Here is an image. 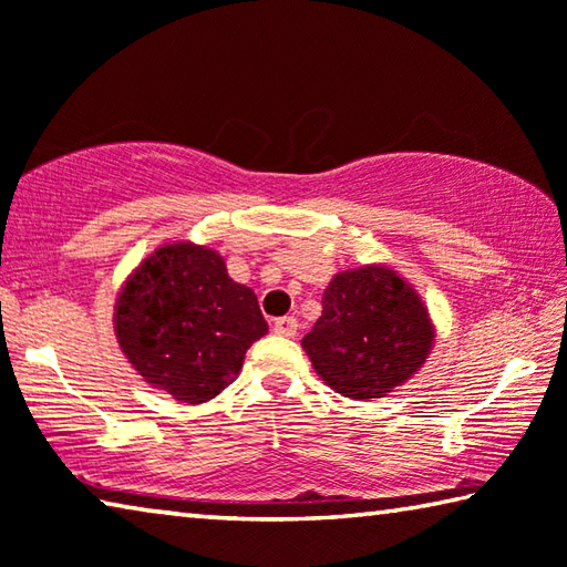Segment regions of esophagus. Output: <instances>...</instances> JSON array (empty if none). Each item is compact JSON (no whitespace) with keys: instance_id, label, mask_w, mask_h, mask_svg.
<instances>
[{"instance_id":"34e87169","label":"esophagus","mask_w":567,"mask_h":567,"mask_svg":"<svg viewBox=\"0 0 567 567\" xmlns=\"http://www.w3.org/2000/svg\"><path fill=\"white\" fill-rule=\"evenodd\" d=\"M274 333L286 336V339H293V336L299 333V321H296L293 316H281V319L274 321Z\"/></svg>"}]
</instances>
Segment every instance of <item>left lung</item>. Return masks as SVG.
Here are the masks:
<instances>
[{"instance_id": "8db88e82", "label": "left lung", "mask_w": 567, "mask_h": 567, "mask_svg": "<svg viewBox=\"0 0 567 567\" xmlns=\"http://www.w3.org/2000/svg\"><path fill=\"white\" fill-rule=\"evenodd\" d=\"M433 326L403 278L385 266L339 274L323 291V313L303 336L316 373L346 399H381L421 369Z\"/></svg>"}]
</instances>
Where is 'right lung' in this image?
Listing matches in <instances>:
<instances>
[{
    "label": "right lung",
    "mask_w": 567,
    "mask_h": 567,
    "mask_svg": "<svg viewBox=\"0 0 567 567\" xmlns=\"http://www.w3.org/2000/svg\"><path fill=\"white\" fill-rule=\"evenodd\" d=\"M116 339L144 379L182 403H204L241 371L268 323L256 293L228 278L212 248L172 244L118 293Z\"/></svg>",
    "instance_id": "right-lung-1"
}]
</instances>
